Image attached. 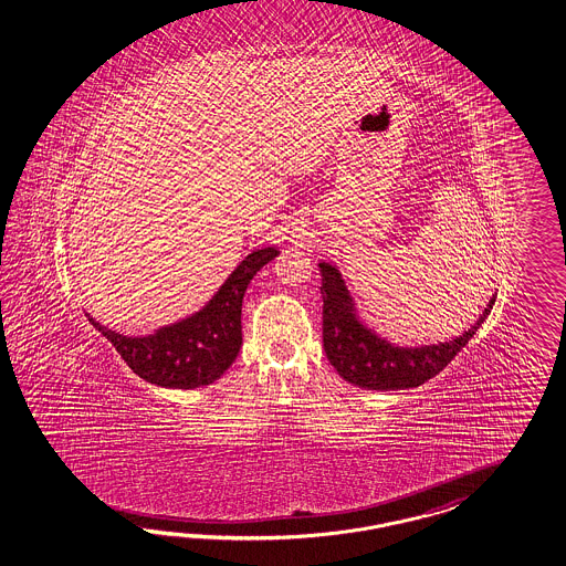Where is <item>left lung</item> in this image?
Wrapping results in <instances>:
<instances>
[{
	"mask_svg": "<svg viewBox=\"0 0 566 566\" xmlns=\"http://www.w3.org/2000/svg\"><path fill=\"white\" fill-rule=\"evenodd\" d=\"M323 296V348L344 381L389 391L418 387L439 375L486 322L496 296L461 336L422 346H399L360 315L336 263L319 261Z\"/></svg>",
	"mask_w": 566,
	"mask_h": 566,
	"instance_id": "left-lung-1",
	"label": "left lung"
}]
</instances>
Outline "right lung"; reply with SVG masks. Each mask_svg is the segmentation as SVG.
Listing matches in <instances>:
<instances>
[{"label": "right lung", "mask_w": 566, "mask_h": 566, "mask_svg": "<svg viewBox=\"0 0 566 566\" xmlns=\"http://www.w3.org/2000/svg\"><path fill=\"white\" fill-rule=\"evenodd\" d=\"M280 255L275 244L258 247L244 258L212 298L179 322L156 327L146 336H123L101 325L86 313L88 322L122 354L127 367L144 381L168 389H196L220 379L239 356L241 306L249 282L265 263Z\"/></svg>", "instance_id": "obj_1"}]
</instances>
